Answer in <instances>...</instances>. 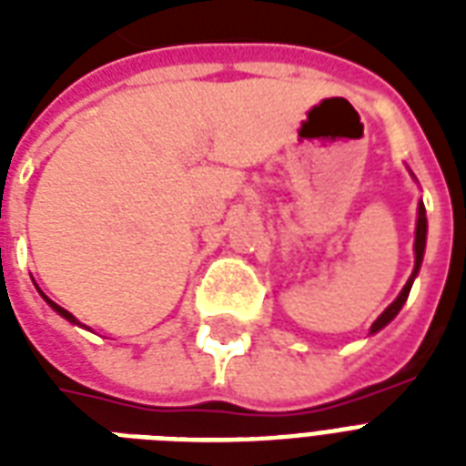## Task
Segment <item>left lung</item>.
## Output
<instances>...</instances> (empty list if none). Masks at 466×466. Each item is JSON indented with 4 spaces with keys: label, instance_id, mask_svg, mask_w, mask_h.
I'll return each instance as SVG.
<instances>
[{
    "label": "left lung",
    "instance_id": "8db88e82",
    "mask_svg": "<svg viewBox=\"0 0 466 466\" xmlns=\"http://www.w3.org/2000/svg\"><path fill=\"white\" fill-rule=\"evenodd\" d=\"M428 222H426V208H423V203H419V222H416V244H413V248H416V266H413V273L411 278H409V283L404 285V290L399 292V298L391 302L387 309L380 314V319H377L375 324H372V329H370V333H375L380 331L382 326H387L391 321V319L397 317L399 309L404 307L406 298H409V292H411V283H413V278H416V273H419L420 268V261H423V251H426V232H428Z\"/></svg>",
    "mask_w": 466,
    "mask_h": 466
}]
</instances>
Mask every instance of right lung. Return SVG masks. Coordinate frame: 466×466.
<instances>
[{"label":"right lung","instance_id":"1","mask_svg":"<svg viewBox=\"0 0 466 466\" xmlns=\"http://www.w3.org/2000/svg\"><path fill=\"white\" fill-rule=\"evenodd\" d=\"M40 295H43V292H40ZM43 298H46V295H43ZM46 302H47V305H50V307H53V309L57 311V314H60V317H65V319H67V321H72V324H79V321H76V319L72 317V314H69L67 309H62L60 305H55L53 299H47V298H46Z\"/></svg>","mask_w":466,"mask_h":466}]
</instances>
